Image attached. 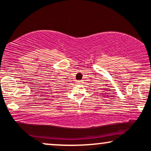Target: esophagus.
Wrapping results in <instances>:
<instances>
[{"label": "esophagus", "instance_id": "1", "mask_svg": "<svg viewBox=\"0 0 151 151\" xmlns=\"http://www.w3.org/2000/svg\"><path fill=\"white\" fill-rule=\"evenodd\" d=\"M78 82H79V83H81V81H78Z\"/></svg>", "mask_w": 151, "mask_h": 151}]
</instances>
